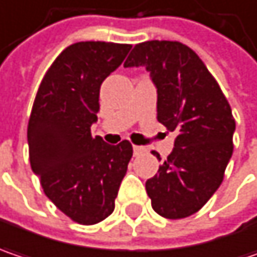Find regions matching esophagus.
<instances>
[{"label": "esophagus", "instance_id": "34e87169", "mask_svg": "<svg viewBox=\"0 0 257 257\" xmlns=\"http://www.w3.org/2000/svg\"><path fill=\"white\" fill-rule=\"evenodd\" d=\"M145 153V147H140V145H134V156H141Z\"/></svg>", "mask_w": 257, "mask_h": 257}]
</instances>
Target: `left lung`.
Segmentation results:
<instances>
[{
    "label": "left lung",
    "mask_w": 257,
    "mask_h": 257,
    "mask_svg": "<svg viewBox=\"0 0 257 257\" xmlns=\"http://www.w3.org/2000/svg\"><path fill=\"white\" fill-rule=\"evenodd\" d=\"M123 67L150 72L157 88V119L176 132L173 151L145 182L153 209L164 218H186L224 179L235 131L231 107L202 59L180 42L138 43Z\"/></svg>",
    "instance_id": "8db88e82"
}]
</instances>
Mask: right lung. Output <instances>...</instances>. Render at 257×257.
<instances>
[{
    "label": "right lung",
    "instance_id": "obj_1",
    "mask_svg": "<svg viewBox=\"0 0 257 257\" xmlns=\"http://www.w3.org/2000/svg\"><path fill=\"white\" fill-rule=\"evenodd\" d=\"M131 45L78 42L53 61L39 85L27 126L29 159L45 195L67 217L97 224L114 209L132 145L91 135L100 110V85Z\"/></svg>",
    "mask_w": 257,
    "mask_h": 257
}]
</instances>
